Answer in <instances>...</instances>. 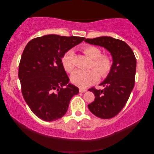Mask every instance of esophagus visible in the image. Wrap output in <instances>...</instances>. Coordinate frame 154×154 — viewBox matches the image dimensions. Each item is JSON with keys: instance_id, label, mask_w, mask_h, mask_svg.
Segmentation results:
<instances>
[{"instance_id": "34e87169", "label": "esophagus", "mask_w": 154, "mask_h": 154, "mask_svg": "<svg viewBox=\"0 0 154 154\" xmlns=\"http://www.w3.org/2000/svg\"><path fill=\"white\" fill-rule=\"evenodd\" d=\"M86 91H87V90L83 89V88H80V89H79V92H85Z\"/></svg>"}]
</instances>
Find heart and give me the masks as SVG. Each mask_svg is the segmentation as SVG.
<instances>
[{"instance_id": "1", "label": "heart", "mask_w": 154, "mask_h": 154, "mask_svg": "<svg viewBox=\"0 0 154 154\" xmlns=\"http://www.w3.org/2000/svg\"><path fill=\"white\" fill-rule=\"evenodd\" d=\"M83 53L92 60L90 65L92 69L88 71L77 70L73 73L71 81L74 85L81 88H87L98 81L99 77L105 78L109 75L113 68V59L110 55L102 54L100 48L96 46L88 45L82 49ZM74 53L69 50L63 56L62 62L65 71L68 73L73 72L75 69Z\"/></svg>"}]
</instances>
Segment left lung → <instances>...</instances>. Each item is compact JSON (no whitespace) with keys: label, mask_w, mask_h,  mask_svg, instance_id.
<instances>
[{"label":"left lung","mask_w":154,"mask_h":154,"mask_svg":"<svg viewBox=\"0 0 154 154\" xmlns=\"http://www.w3.org/2000/svg\"><path fill=\"white\" fill-rule=\"evenodd\" d=\"M86 43L104 47L111 52L113 65L105 81L104 88L89 89L95 96L88 109L100 119H109L119 114L127 103L135 82L137 61L132 50L125 42L109 36L85 39Z\"/></svg>","instance_id":"left-lung-1"}]
</instances>
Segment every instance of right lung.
I'll use <instances>...</instances> for the list:
<instances>
[{"mask_svg":"<svg viewBox=\"0 0 154 154\" xmlns=\"http://www.w3.org/2000/svg\"><path fill=\"white\" fill-rule=\"evenodd\" d=\"M85 38L46 35L29 42L19 65L18 76L24 100L34 114L45 121L64 116L71 99L79 94L69 79L62 60L66 52Z\"/></svg>","mask_w":154,"mask_h":154,"instance_id":"add662e5","label":"right lung"}]
</instances>
